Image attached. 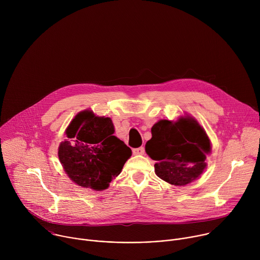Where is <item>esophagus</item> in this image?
Returning a JSON list of instances; mask_svg holds the SVG:
<instances>
[{
  "mask_svg": "<svg viewBox=\"0 0 260 260\" xmlns=\"http://www.w3.org/2000/svg\"><path fill=\"white\" fill-rule=\"evenodd\" d=\"M145 152V148L144 147H139V148H134L133 149V153L136 155H141L144 154Z\"/></svg>",
  "mask_w": 260,
  "mask_h": 260,
  "instance_id": "esophagus-1",
  "label": "esophagus"
}]
</instances>
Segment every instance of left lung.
<instances>
[{
    "label": "left lung",
    "instance_id": "8db88e82",
    "mask_svg": "<svg viewBox=\"0 0 260 260\" xmlns=\"http://www.w3.org/2000/svg\"><path fill=\"white\" fill-rule=\"evenodd\" d=\"M145 150L153 160L155 174L164 181L183 186L201 176L211 150L210 140L193 118L173 122L159 120L151 128Z\"/></svg>",
    "mask_w": 260,
    "mask_h": 260
}]
</instances>
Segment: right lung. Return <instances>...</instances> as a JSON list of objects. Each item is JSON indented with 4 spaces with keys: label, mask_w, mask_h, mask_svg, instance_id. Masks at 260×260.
<instances>
[{
    "label": "right lung",
    "mask_w": 260,
    "mask_h": 260,
    "mask_svg": "<svg viewBox=\"0 0 260 260\" xmlns=\"http://www.w3.org/2000/svg\"><path fill=\"white\" fill-rule=\"evenodd\" d=\"M66 134L69 140L59 145L58 158L71 180L81 187L108 188L132 155L131 148L113 136L112 120L88 110L75 116Z\"/></svg>",
    "instance_id": "add662e5"
}]
</instances>
